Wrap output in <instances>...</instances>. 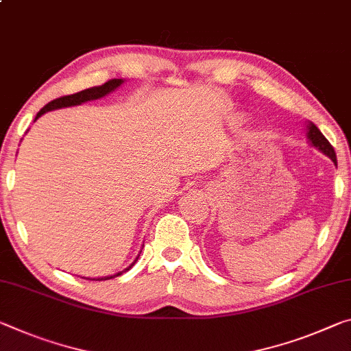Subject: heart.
Listing matches in <instances>:
<instances>
[{
	"mask_svg": "<svg viewBox=\"0 0 351 351\" xmlns=\"http://www.w3.org/2000/svg\"><path fill=\"white\" fill-rule=\"evenodd\" d=\"M243 120H245V117H243V115H237L236 117V119H234V121H236V123H242V121Z\"/></svg>",
	"mask_w": 351,
	"mask_h": 351,
	"instance_id": "b5f03b06",
	"label": "heart"
}]
</instances>
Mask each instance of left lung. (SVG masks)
<instances>
[{
    "instance_id": "obj_1",
    "label": "left lung",
    "mask_w": 351,
    "mask_h": 351,
    "mask_svg": "<svg viewBox=\"0 0 351 351\" xmlns=\"http://www.w3.org/2000/svg\"><path fill=\"white\" fill-rule=\"evenodd\" d=\"M306 137H308L311 147L319 149L320 153H324L325 156H328V158L332 160V164L337 165L335 148L331 147V143L326 141L325 136L322 134L319 128H317L313 121H308V123H306Z\"/></svg>"
}]
</instances>
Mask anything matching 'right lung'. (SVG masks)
<instances>
[{"label": "right lung", "mask_w": 351, "mask_h": 351, "mask_svg": "<svg viewBox=\"0 0 351 351\" xmlns=\"http://www.w3.org/2000/svg\"><path fill=\"white\" fill-rule=\"evenodd\" d=\"M125 80H117V77H114V80H109L108 82H104V84L101 86H97V87H90V88H86V90H81L77 93H73V95H66V97H60V98H56L53 99V101H49L47 106H43V108L38 110L34 121L38 119V117H42L43 114L49 112V110H56V109H62V108H71V106H80L82 103H87V101H93V99H99L103 98L106 95H109L110 92H114L119 88L121 84H123ZM143 247V245H142ZM138 256H141V253L137 254V258L134 259V263H132L131 265H128L125 270L121 271H117V274L114 275H108V276H103V278H92V280L95 281H103V280H110V278H117L120 275H123L125 271H128L131 269L132 265H134L137 263Z\"/></svg>", "instance_id": "1"}]
</instances>
